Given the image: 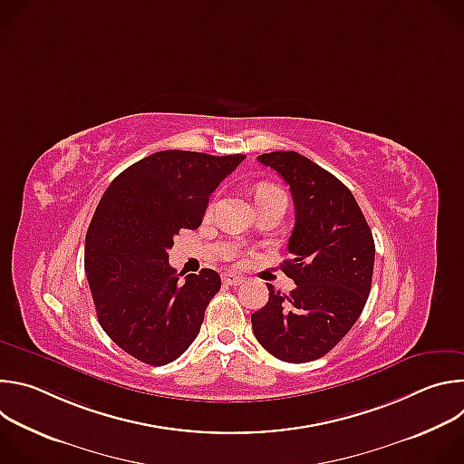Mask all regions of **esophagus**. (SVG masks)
<instances>
[{
  "label": "esophagus",
  "mask_w": 464,
  "mask_h": 464,
  "mask_svg": "<svg viewBox=\"0 0 464 464\" xmlns=\"http://www.w3.org/2000/svg\"><path fill=\"white\" fill-rule=\"evenodd\" d=\"M224 283L226 285H229V286H238V285H242L244 283V277H240V276H237V274H224Z\"/></svg>",
  "instance_id": "1"
}]
</instances>
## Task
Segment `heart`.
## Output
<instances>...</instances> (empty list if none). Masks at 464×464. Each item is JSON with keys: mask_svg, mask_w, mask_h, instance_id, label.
Listing matches in <instances>:
<instances>
[{"mask_svg": "<svg viewBox=\"0 0 464 464\" xmlns=\"http://www.w3.org/2000/svg\"><path fill=\"white\" fill-rule=\"evenodd\" d=\"M276 196H286V194H285V190L281 187H277L274 183H262V185H258L256 194H255L256 202L268 200V198H276Z\"/></svg>", "mask_w": 464, "mask_h": 464, "instance_id": "obj_1", "label": "heart"}]
</instances>
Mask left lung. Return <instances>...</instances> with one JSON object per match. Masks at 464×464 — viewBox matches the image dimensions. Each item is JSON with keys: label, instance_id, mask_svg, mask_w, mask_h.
Wrapping results in <instances>:
<instances>
[{"label": "left lung", "instance_id": "obj_1", "mask_svg": "<svg viewBox=\"0 0 464 464\" xmlns=\"http://www.w3.org/2000/svg\"><path fill=\"white\" fill-rule=\"evenodd\" d=\"M290 185L295 226L283 262L295 290L268 285L270 299L251 314L253 334L276 358L306 363L334 349L360 317L372 281L374 240L353 192L297 152L256 158Z\"/></svg>", "mask_w": 464, "mask_h": 464}]
</instances>
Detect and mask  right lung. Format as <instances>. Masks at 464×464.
Instances as JSON below:
<instances>
[{
    "mask_svg": "<svg viewBox=\"0 0 464 464\" xmlns=\"http://www.w3.org/2000/svg\"><path fill=\"white\" fill-rule=\"evenodd\" d=\"M163 150L122 170L106 188L86 235L84 270L104 333L130 356L167 365L196 340L220 276H180L169 249L200 227L209 196L244 160Z\"/></svg>",
    "mask_w": 464,
    "mask_h": 464,
    "instance_id": "1",
    "label": "right lung"
}]
</instances>
